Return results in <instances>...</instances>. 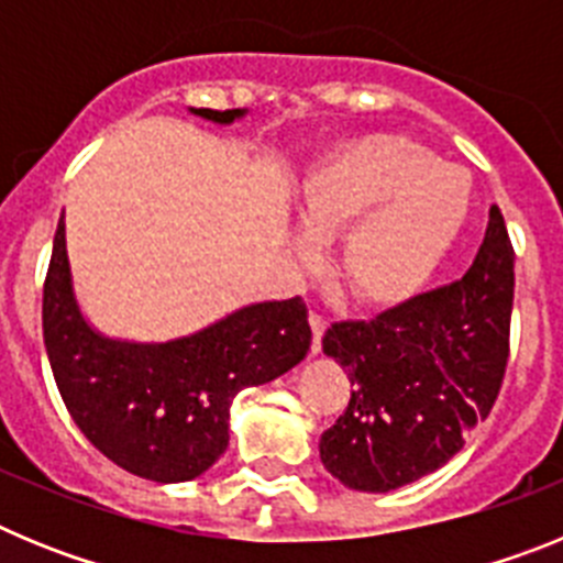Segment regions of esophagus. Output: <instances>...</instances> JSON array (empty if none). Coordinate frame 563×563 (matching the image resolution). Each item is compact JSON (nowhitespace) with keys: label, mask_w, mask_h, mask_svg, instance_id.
Here are the masks:
<instances>
[{"label":"esophagus","mask_w":563,"mask_h":563,"mask_svg":"<svg viewBox=\"0 0 563 563\" xmlns=\"http://www.w3.org/2000/svg\"><path fill=\"white\" fill-rule=\"evenodd\" d=\"M327 324H330V321H327L324 316H318V312H312V316H310V327H312V355H318V352H321V338H324Z\"/></svg>","instance_id":"esophagus-1"}]
</instances>
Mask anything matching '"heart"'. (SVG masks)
<instances>
[{
	"mask_svg": "<svg viewBox=\"0 0 563 563\" xmlns=\"http://www.w3.org/2000/svg\"><path fill=\"white\" fill-rule=\"evenodd\" d=\"M474 208V183L429 146L375 132L321 154L298 186V217L312 233H338L335 276L363 307H397L449 256ZM310 242L307 233L298 236Z\"/></svg>",
	"mask_w": 563,
	"mask_h": 563,
	"instance_id": "obj_1",
	"label": "heart"
}]
</instances>
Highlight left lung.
Wrapping results in <instances>:
<instances>
[{
  "label": "left lung",
  "mask_w": 563,
  "mask_h": 563,
  "mask_svg": "<svg viewBox=\"0 0 563 563\" xmlns=\"http://www.w3.org/2000/svg\"><path fill=\"white\" fill-rule=\"evenodd\" d=\"M514 265L494 206L465 276L372 321L327 330L324 352L355 386L346 411L318 442L338 482L369 494L409 485L445 465L490 415L510 357Z\"/></svg>",
  "instance_id": "left-lung-1"
}]
</instances>
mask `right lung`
<instances>
[{"mask_svg": "<svg viewBox=\"0 0 563 563\" xmlns=\"http://www.w3.org/2000/svg\"><path fill=\"white\" fill-rule=\"evenodd\" d=\"M233 123L245 109H191ZM42 330L62 400L92 445L152 482H188L228 449L233 397L285 375L310 350L301 296L242 307L208 330L166 343L98 335L73 292L64 213L42 298Z\"/></svg>", "mask_w": 563, "mask_h": 563, "instance_id": "right-lung-1", "label": "right lung"}]
</instances>
